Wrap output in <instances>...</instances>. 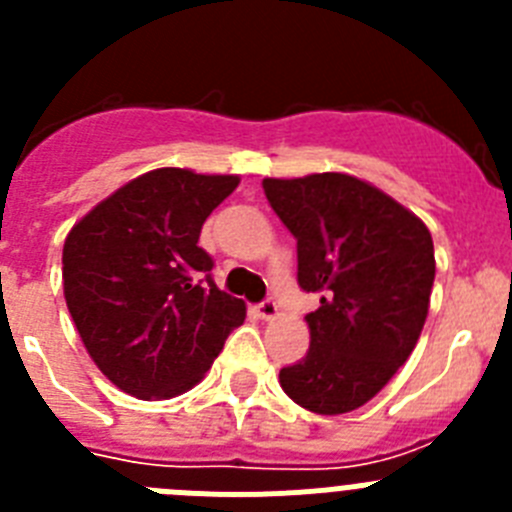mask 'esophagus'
Masks as SVG:
<instances>
[{
  "instance_id": "esophagus-1",
  "label": "esophagus",
  "mask_w": 512,
  "mask_h": 512,
  "mask_svg": "<svg viewBox=\"0 0 512 512\" xmlns=\"http://www.w3.org/2000/svg\"><path fill=\"white\" fill-rule=\"evenodd\" d=\"M256 312H259L261 320H274L279 315V305L271 300V297H266L264 302H259V305H256Z\"/></svg>"
}]
</instances>
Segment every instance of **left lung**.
<instances>
[{"label": "left lung", "instance_id": "obj_1", "mask_svg": "<svg viewBox=\"0 0 512 512\" xmlns=\"http://www.w3.org/2000/svg\"><path fill=\"white\" fill-rule=\"evenodd\" d=\"M271 210L297 238V282L320 297L310 351L279 384L318 415L361 408L395 377L423 330L436 256L420 217L356 176L264 179Z\"/></svg>", "mask_w": 512, "mask_h": 512}]
</instances>
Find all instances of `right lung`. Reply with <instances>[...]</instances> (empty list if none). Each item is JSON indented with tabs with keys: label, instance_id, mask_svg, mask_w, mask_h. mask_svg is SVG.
Here are the masks:
<instances>
[{
	"label": "right lung",
	"instance_id": "add662e5",
	"mask_svg": "<svg viewBox=\"0 0 512 512\" xmlns=\"http://www.w3.org/2000/svg\"><path fill=\"white\" fill-rule=\"evenodd\" d=\"M233 174L156 169L99 202L63 243V295L99 372L140 400L202 382L246 305L212 282L197 246Z\"/></svg>",
	"mask_w": 512,
	"mask_h": 512
}]
</instances>
